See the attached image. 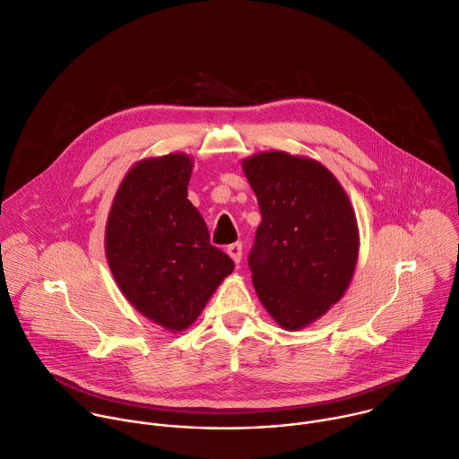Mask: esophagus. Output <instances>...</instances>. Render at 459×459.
<instances>
[{"label":"esophagus","instance_id":"1","mask_svg":"<svg viewBox=\"0 0 459 459\" xmlns=\"http://www.w3.org/2000/svg\"><path fill=\"white\" fill-rule=\"evenodd\" d=\"M227 254L230 255V259L239 264L241 263V255H243V245L241 243H232L227 247Z\"/></svg>","mask_w":459,"mask_h":459}]
</instances>
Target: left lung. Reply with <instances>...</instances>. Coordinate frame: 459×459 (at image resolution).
I'll return each instance as SVG.
<instances>
[{"instance_id":"1","label":"left lung","mask_w":459,"mask_h":459,"mask_svg":"<svg viewBox=\"0 0 459 459\" xmlns=\"http://www.w3.org/2000/svg\"><path fill=\"white\" fill-rule=\"evenodd\" d=\"M261 209L248 255L261 304L286 331H299L347 291L359 254L351 200L318 160L263 152L241 162Z\"/></svg>"}]
</instances>
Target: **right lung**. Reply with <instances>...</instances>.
Here are the masks:
<instances>
[{"mask_svg":"<svg viewBox=\"0 0 459 459\" xmlns=\"http://www.w3.org/2000/svg\"><path fill=\"white\" fill-rule=\"evenodd\" d=\"M191 171L184 153L139 160L119 184L105 227L107 263L121 293L168 331L187 329L234 270L187 200Z\"/></svg>","mask_w":459,"mask_h":459,"instance_id":"right-lung-1","label":"right lung"}]
</instances>
